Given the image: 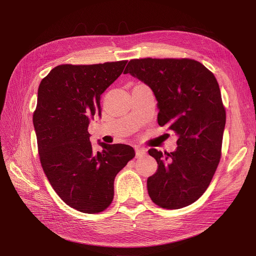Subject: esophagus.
Returning <instances> with one entry per match:
<instances>
[{
	"label": "esophagus",
	"instance_id": "1",
	"mask_svg": "<svg viewBox=\"0 0 256 256\" xmlns=\"http://www.w3.org/2000/svg\"><path fill=\"white\" fill-rule=\"evenodd\" d=\"M135 152H136V156H137V158L143 156H145V154H146V150L140 148V147H136Z\"/></svg>",
	"mask_w": 256,
	"mask_h": 256
}]
</instances>
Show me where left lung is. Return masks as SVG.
Here are the masks:
<instances>
[{
    "label": "left lung",
    "mask_w": 256,
    "mask_h": 256,
    "mask_svg": "<svg viewBox=\"0 0 256 256\" xmlns=\"http://www.w3.org/2000/svg\"><path fill=\"white\" fill-rule=\"evenodd\" d=\"M124 74L148 86L158 100V124L178 136L173 152L150 148L158 169L147 178L156 204L182 208L202 195L221 158L226 113L214 76L192 59H134Z\"/></svg>",
    "instance_id": "left-lung-1"
}]
</instances>
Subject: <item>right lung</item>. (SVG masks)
<instances>
[{
	"label": "right lung",
	"instance_id": "add662e5",
	"mask_svg": "<svg viewBox=\"0 0 256 256\" xmlns=\"http://www.w3.org/2000/svg\"><path fill=\"white\" fill-rule=\"evenodd\" d=\"M128 61L63 64L42 78L33 124L40 163L52 189L78 212H100L112 202L117 173L135 156L126 144L100 142L96 152L88 126L102 115L100 96L122 74Z\"/></svg>",
	"mask_w": 256,
	"mask_h": 256
}]
</instances>
